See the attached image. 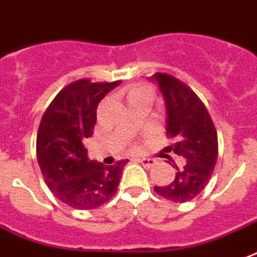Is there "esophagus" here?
I'll list each match as a JSON object with an SVG mask.
<instances>
[{"instance_id": "34e87169", "label": "esophagus", "mask_w": 257, "mask_h": 257, "mask_svg": "<svg viewBox=\"0 0 257 257\" xmlns=\"http://www.w3.org/2000/svg\"><path fill=\"white\" fill-rule=\"evenodd\" d=\"M138 162L141 163L145 168H152L153 166H156L157 163L155 159H151V157H142V159H138Z\"/></svg>"}]
</instances>
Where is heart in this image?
Here are the masks:
<instances>
[{
  "instance_id": "obj_1",
  "label": "heart",
  "mask_w": 257,
  "mask_h": 257,
  "mask_svg": "<svg viewBox=\"0 0 257 257\" xmlns=\"http://www.w3.org/2000/svg\"><path fill=\"white\" fill-rule=\"evenodd\" d=\"M145 93H152V90L149 87L141 86V87H137V89L131 90L130 95H138V94H145Z\"/></svg>"
}]
</instances>
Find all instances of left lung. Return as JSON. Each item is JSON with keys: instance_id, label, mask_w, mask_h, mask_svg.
Instances as JSON below:
<instances>
[{"instance_id": "obj_1", "label": "left lung", "mask_w": 257, "mask_h": 257, "mask_svg": "<svg viewBox=\"0 0 257 257\" xmlns=\"http://www.w3.org/2000/svg\"><path fill=\"white\" fill-rule=\"evenodd\" d=\"M152 78L166 104L167 137L175 140L168 151L185 160L183 167L175 164L174 181L167 186H155V192L174 203H186L203 192L212 175L218 159V134L204 102L186 83L163 72Z\"/></svg>"}]
</instances>
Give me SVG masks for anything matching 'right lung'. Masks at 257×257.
<instances>
[{
  "label": "right lung",
  "instance_id": "right-lung-1",
  "mask_svg": "<svg viewBox=\"0 0 257 257\" xmlns=\"http://www.w3.org/2000/svg\"><path fill=\"white\" fill-rule=\"evenodd\" d=\"M120 80H75L46 108L37 134V159L45 182L56 197L76 209H94L115 196L128 160L113 166L90 160L83 145L93 136L97 106Z\"/></svg>",
  "mask_w": 257,
  "mask_h": 257
}]
</instances>
